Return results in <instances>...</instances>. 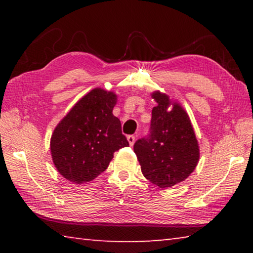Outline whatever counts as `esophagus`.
Segmentation results:
<instances>
[{
  "mask_svg": "<svg viewBox=\"0 0 253 253\" xmlns=\"http://www.w3.org/2000/svg\"><path fill=\"white\" fill-rule=\"evenodd\" d=\"M127 140H128V143H129L130 146H132V145H134V143H135V136L134 135H128Z\"/></svg>",
  "mask_w": 253,
  "mask_h": 253,
  "instance_id": "esophagus-1",
  "label": "esophagus"
}]
</instances>
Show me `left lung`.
I'll list each match as a JSON object with an SVG mask.
<instances>
[{"instance_id": "1", "label": "left lung", "mask_w": 253, "mask_h": 253, "mask_svg": "<svg viewBox=\"0 0 253 253\" xmlns=\"http://www.w3.org/2000/svg\"><path fill=\"white\" fill-rule=\"evenodd\" d=\"M152 98L157 106L152 110L149 134L137 140L134 152L149 182L160 188L172 187L190 176L198 165V139L181 105L161 91L153 92Z\"/></svg>"}]
</instances>
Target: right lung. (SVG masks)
Instances as JSON below:
<instances>
[{"mask_svg":"<svg viewBox=\"0 0 253 253\" xmlns=\"http://www.w3.org/2000/svg\"><path fill=\"white\" fill-rule=\"evenodd\" d=\"M117 96L95 88L72 107L51 136V156L68 181L84 184L108 168L114 153L129 146L122 124L113 115Z\"/></svg>","mask_w":253,"mask_h":253,"instance_id":"right-lung-1","label":"right lung"}]
</instances>
